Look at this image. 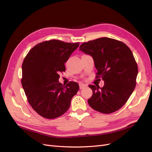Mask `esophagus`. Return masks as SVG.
Wrapping results in <instances>:
<instances>
[{
	"label": "esophagus",
	"mask_w": 152,
	"mask_h": 152,
	"mask_svg": "<svg viewBox=\"0 0 152 152\" xmlns=\"http://www.w3.org/2000/svg\"><path fill=\"white\" fill-rule=\"evenodd\" d=\"M87 85L84 84H83V83H80L79 84V88H80V89H82L83 88H84L85 87H86Z\"/></svg>",
	"instance_id": "obj_1"
}]
</instances>
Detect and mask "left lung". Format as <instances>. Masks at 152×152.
<instances>
[{"instance_id":"8db88e82","label":"left lung","mask_w":152,"mask_h":152,"mask_svg":"<svg viewBox=\"0 0 152 152\" xmlns=\"http://www.w3.org/2000/svg\"><path fill=\"white\" fill-rule=\"evenodd\" d=\"M79 50L92 56L97 69L96 78L104 81L103 87L89 86L93 92L89 105L105 114L120 109L133 92L138 74L129 48L117 40L101 37L83 43Z\"/></svg>"}]
</instances>
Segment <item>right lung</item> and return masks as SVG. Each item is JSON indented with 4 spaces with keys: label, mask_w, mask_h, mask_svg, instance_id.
<instances>
[{
    "label": "right lung",
    "mask_w": 152,
    "mask_h": 152,
    "mask_svg": "<svg viewBox=\"0 0 152 152\" xmlns=\"http://www.w3.org/2000/svg\"><path fill=\"white\" fill-rule=\"evenodd\" d=\"M79 45L55 39L44 41L32 48L23 62L21 84L28 101L45 118L65 113L79 89L76 82L65 86L58 81V74L65 71V63Z\"/></svg>",
    "instance_id": "1"
}]
</instances>
